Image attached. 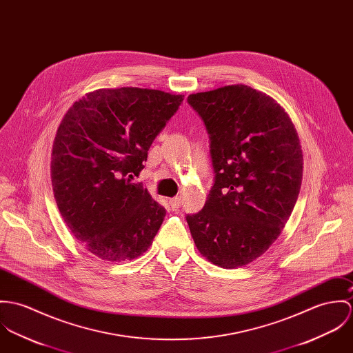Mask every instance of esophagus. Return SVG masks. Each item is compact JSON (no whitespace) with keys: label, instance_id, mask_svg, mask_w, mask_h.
<instances>
[{"label":"esophagus","instance_id":"1","mask_svg":"<svg viewBox=\"0 0 353 353\" xmlns=\"http://www.w3.org/2000/svg\"><path fill=\"white\" fill-rule=\"evenodd\" d=\"M169 204H170L172 210H177V208H180V205H181V197L176 196V197L170 199V200H169Z\"/></svg>","mask_w":353,"mask_h":353}]
</instances>
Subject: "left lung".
I'll list each match as a JSON object with an SVG mask.
<instances>
[{
    "mask_svg": "<svg viewBox=\"0 0 353 353\" xmlns=\"http://www.w3.org/2000/svg\"><path fill=\"white\" fill-rule=\"evenodd\" d=\"M208 138L214 184L187 214L197 250L222 268L260 257L285 226L301 191L298 132L272 97L246 85L190 94Z\"/></svg>",
    "mask_w": 353,
    "mask_h": 353,
    "instance_id": "1",
    "label": "left lung"
}]
</instances>
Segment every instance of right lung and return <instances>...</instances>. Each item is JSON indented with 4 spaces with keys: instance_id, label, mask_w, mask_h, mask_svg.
<instances>
[{
    "instance_id": "right-lung-1",
    "label": "right lung",
    "mask_w": 353,
    "mask_h": 353,
    "mask_svg": "<svg viewBox=\"0 0 353 353\" xmlns=\"http://www.w3.org/2000/svg\"><path fill=\"white\" fill-rule=\"evenodd\" d=\"M183 100L156 89H99L76 101L59 124L54 197L69 230L97 257L132 260L152 245L166 211L131 179Z\"/></svg>"
}]
</instances>
